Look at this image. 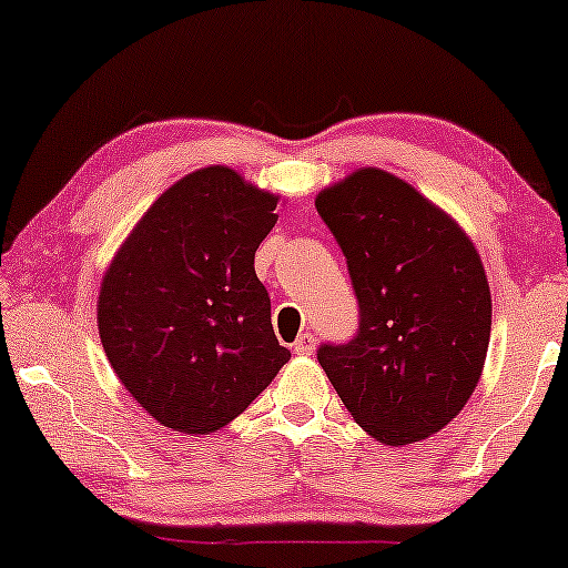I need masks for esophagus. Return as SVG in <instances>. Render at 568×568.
<instances>
[{
	"label": "esophagus",
	"mask_w": 568,
	"mask_h": 568,
	"mask_svg": "<svg viewBox=\"0 0 568 568\" xmlns=\"http://www.w3.org/2000/svg\"><path fill=\"white\" fill-rule=\"evenodd\" d=\"M292 352L300 356H310L315 352V336L313 333H302V336L292 344Z\"/></svg>",
	"instance_id": "obj_1"
}]
</instances>
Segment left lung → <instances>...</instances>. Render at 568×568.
Returning <instances> with one entry per match:
<instances>
[{
  "label": "left lung",
  "instance_id": "8db88e82",
  "mask_svg": "<svg viewBox=\"0 0 568 568\" xmlns=\"http://www.w3.org/2000/svg\"><path fill=\"white\" fill-rule=\"evenodd\" d=\"M346 255L359 333L317 362L354 422L390 447L453 422L476 390L491 336V290L460 224L414 185L359 168L315 196Z\"/></svg>",
  "mask_w": 568,
  "mask_h": 568
}]
</instances>
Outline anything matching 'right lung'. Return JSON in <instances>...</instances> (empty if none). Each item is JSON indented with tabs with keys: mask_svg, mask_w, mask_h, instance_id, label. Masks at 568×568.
Wrapping results in <instances>:
<instances>
[{
	"mask_svg": "<svg viewBox=\"0 0 568 568\" xmlns=\"http://www.w3.org/2000/svg\"><path fill=\"white\" fill-rule=\"evenodd\" d=\"M276 204V193L237 170H193L160 193L105 268V356L131 398L168 429H222L290 362L253 266Z\"/></svg>",
	"mask_w": 568,
	"mask_h": 568,
	"instance_id": "obj_1",
	"label": "right lung"
}]
</instances>
